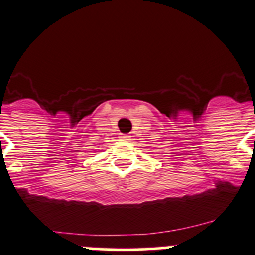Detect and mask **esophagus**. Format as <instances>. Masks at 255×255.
Segmentation results:
<instances>
[{
    "mask_svg": "<svg viewBox=\"0 0 255 255\" xmlns=\"http://www.w3.org/2000/svg\"><path fill=\"white\" fill-rule=\"evenodd\" d=\"M121 140L122 141H126V142H128V141H131V136H128V134H122Z\"/></svg>",
    "mask_w": 255,
    "mask_h": 255,
    "instance_id": "esophagus-1",
    "label": "esophagus"
}]
</instances>
